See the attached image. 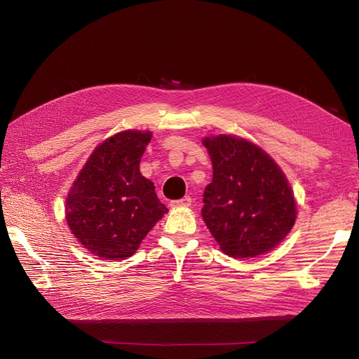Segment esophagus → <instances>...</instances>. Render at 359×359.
Listing matches in <instances>:
<instances>
[{"instance_id": "1", "label": "esophagus", "mask_w": 359, "mask_h": 359, "mask_svg": "<svg viewBox=\"0 0 359 359\" xmlns=\"http://www.w3.org/2000/svg\"><path fill=\"white\" fill-rule=\"evenodd\" d=\"M190 205H191V198L190 196H184L182 199L170 202L172 208H187V206H190Z\"/></svg>"}]
</instances>
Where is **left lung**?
I'll use <instances>...</instances> for the list:
<instances>
[{"label": "left lung", "mask_w": 359, "mask_h": 359, "mask_svg": "<svg viewBox=\"0 0 359 359\" xmlns=\"http://www.w3.org/2000/svg\"><path fill=\"white\" fill-rule=\"evenodd\" d=\"M202 142L212 161L202 217L222 252L245 259L276 248L297 220L295 196L283 170L244 137L206 136Z\"/></svg>", "instance_id": "left-lung-1"}]
</instances>
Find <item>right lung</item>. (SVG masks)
<instances>
[{
	"label": "right lung",
	"mask_w": 359,
	"mask_h": 359,
	"mask_svg": "<svg viewBox=\"0 0 359 359\" xmlns=\"http://www.w3.org/2000/svg\"><path fill=\"white\" fill-rule=\"evenodd\" d=\"M151 137L148 130H124L107 137L95 147L69 190V229L99 259L133 256L168 212L154 184L139 170Z\"/></svg>",
	"instance_id": "right-lung-1"
}]
</instances>
